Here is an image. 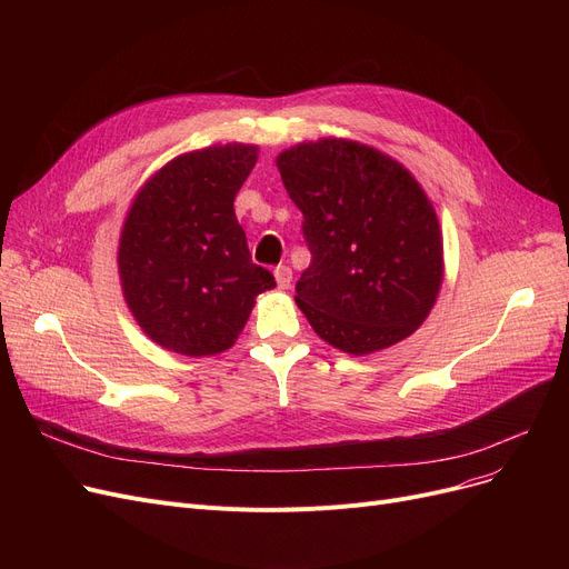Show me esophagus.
<instances>
[{
    "mask_svg": "<svg viewBox=\"0 0 569 569\" xmlns=\"http://www.w3.org/2000/svg\"><path fill=\"white\" fill-rule=\"evenodd\" d=\"M274 279H277V286H279L281 290H288L290 283H292V269L286 267V264H279V267L274 269Z\"/></svg>",
    "mask_w": 569,
    "mask_h": 569,
    "instance_id": "1",
    "label": "esophagus"
}]
</instances>
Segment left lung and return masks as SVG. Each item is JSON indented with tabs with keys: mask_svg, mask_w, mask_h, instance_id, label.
<instances>
[{
	"mask_svg": "<svg viewBox=\"0 0 569 569\" xmlns=\"http://www.w3.org/2000/svg\"><path fill=\"white\" fill-rule=\"evenodd\" d=\"M277 168L305 214L311 262L295 302L313 332L350 355L408 339L445 277L442 230L422 184L390 154L348 138L288 147Z\"/></svg>",
	"mask_w": 569,
	"mask_h": 569,
	"instance_id": "left-lung-1",
	"label": "left lung"
}]
</instances>
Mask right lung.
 Returning <instances> with one entry per match:
<instances>
[{"label":"right lung","instance_id":"add662e5","mask_svg":"<svg viewBox=\"0 0 569 569\" xmlns=\"http://www.w3.org/2000/svg\"><path fill=\"white\" fill-rule=\"evenodd\" d=\"M256 161L258 144H209L161 166L133 196L119 232V283L144 337L170 352L232 348L256 297L277 286L251 262L232 207Z\"/></svg>","mask_w":569,"mask_h":569}]
</instances>
